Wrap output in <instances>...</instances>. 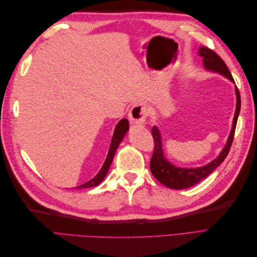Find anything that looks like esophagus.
<instances>
[{"label":"esophagus","instance_id":"esophagus-1","mask_svg":"<svg viewBox=\"0 0 257 257\" xmlns=\"http://www.w3.org/2000/svg\"><path fill=\"white\" fill-rule=\"evenodd\" d=\"M147 115L148 107L143 103L136 104L132 107V109L128 112V120L133 125H142L145 123Z\"/></svg>","mask_w":257,"mask_h":257}]
</instances>
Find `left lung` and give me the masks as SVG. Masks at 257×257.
Here are the masks:
<instances>
[{
    "label": "left lung",
    "mask_w": 257,
    "mask_h": 257,
    "mask_svg": "<svg viewBox=\"0 0 257 257\" xmlns=\"http://www.w3.org/2000/svg\"><path fill=\"white\" fill-rule=\"evenodd\" d=\"M198 54L203 58L204 67L207 69V71L219 73L224 77H226V78L229 79L230 81L235 82L226 64L224 63V61L217 56L213 50L203 46V47L199 48ZM235 90H236V96H237L236 111H235L234 120H232V126L227 139V143L223 148L221 153L217 155V158H215L212 162H210L209 164L205 166L197 167V168H181L172 164V163L165 158L164 152H163L162 137L160 134V131L157 126H153L152 136L154 141V150H153V154L150 162V169H151L152 175L159 182H161L162 184L167 186V188L173 189V190H183V189L191 188V186L197 184L198 182L203 180V179L208 177L217 166L221 164V163L225 160V158L227 157L232 144V139H234L237 120H238V115H239L240 107H241L240 93L236 85H235Z\"/></svg>",
    "instance_id": "1"
}]
</instances>
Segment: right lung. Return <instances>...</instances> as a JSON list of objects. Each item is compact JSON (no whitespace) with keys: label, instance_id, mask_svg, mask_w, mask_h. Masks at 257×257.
I'll use <instances>...</instances> for the list:
<instances>
[{"label":"right lung","instance_id":"1","mask_svg":"<svg viewBox=\"0 0 257 257\" xmlns=\"http://www.w3.org/2000/svg\"><path fill=\"white\" fill-rule=\"evenodd\" d=\"M127 131H128V121H127V119L120 120V122L116 124V126L114 128L113 136H112V139H111V144H110V147H109V151H108V154H107V158L105 160L104 165L102 166V168H100L98 174L94 178H92L91 180H89L88 182H85V183H83L79 186H77V189H89V188H92V186L98 185L100 182L103 181V179L106 177V175L108 173V169H109V167L111 165V162L113 160V155L115 153V150L118 149L120 143L122 142L123 137L125 136Z\"/></svg>","mask_w":257,"mask_h":257}]
</instances>
